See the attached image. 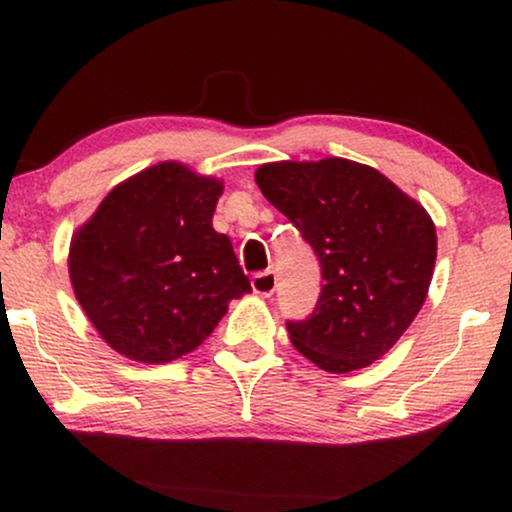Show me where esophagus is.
Segmentation results:
<instances>
[{"label": "esophagus", "instance_id": "1", "mask_svg": "<svg viewBox=\"0 0 512 512\" xmlns=\"http://www.w3.org/2000/svg\"><path fill=\"white\" fill-rule=\"evenodd\" d=\"M251 289L258 293L261 298H270L277 289V275L272 270L258 272V275L251 277Z\"/></svg>", "mask_w": 512, "mask_h": 512}]
</instances>
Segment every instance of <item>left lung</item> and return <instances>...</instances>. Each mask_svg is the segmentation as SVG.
<instances>
[{
  "label": "left lung",
  "mask_w": 512,
  "mask_h": 512,
  "mask_svg": "<svg viewBox=\"0 0 512 512\" xmlns=\"http://www.w3.org/2000/svg\"><path fill=\"white\" fill-rule=\"evenodd\" d=\"M254 177L321 263L317 307L286 324L293 347L328 373L370 366L429 293L438 251L429 212L375 167L347 158L279 160Z\"/></svg>",
  "instance_id": "1"
}]
</instances>
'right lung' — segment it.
Returning <instances> with one entry per match:
<instances>
[{
    "label": "right lung",
    "instance_id": "add662e5",
    "mask_svg": "<svg viewBox=\"0 0 512 512\" xmlns=\"http://www.w3.org/2000/svg\"><path fill=\"white\" fill-rule=\"evenodd\" d=\"M223 181L177 160L111 188L69 242V279L100 338L125 359L170 363L251 291L212 216Z\"/></svg>",
    "mask_w": 512,
    "mask_h": 512
}]
</instances>
